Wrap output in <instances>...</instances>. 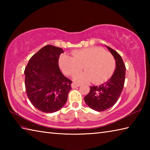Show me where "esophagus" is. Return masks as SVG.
<instances>
[{"instance_id": "34e87169", "label": "esophagus", "mask_w": 150, "mask_h": 150, "mask_svg": "<svg viewBox=\"0 0 150 150\" xmlns=\"http://www.w3.org/2000/svg\"><path fill=\"white\" fill-rule=\"evenodd\" d=\"M79 86H80V84H75V83H74V82H73V83L71 84V88H77V87H79Z\"/></svg>"}]
</instances>
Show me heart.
<instances>
[{"label":"heart","mask_w":150,"mask_h":150,"mask_svg":"<svg viewBox=\"0 0 150 150\" xmlns=\"http://www.w3.org/2000/svg\"><path fill=\"white\" fill-rule=\"evenodd\" d=\"M71 55L62 54L59 59V68L64 74L72 77L81 71H85L75 76L79 82L92 81L100 84L108 81L115 69V60L111 53L99 47H90L74 50Z\"/></svg>","instance_id":"obj_1"}]
</instances>
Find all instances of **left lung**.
Listing matches in <instances>:
<instances>
[{
	"mask_svg": "<svg viewBox=\"0 0 150 150\" xmlns=\"http://www.w3.org/2000/svg\"><path fill=\"white\" fill-rule=\"evenodd\" d=\"M116 60V68L107 82L100 86H91L84 97L88 106L95 111H103L114 106L122 91L125 81L126 66L122 57L110 47L107 46Z\"/></svg>",
	"mask_w": 150,
	"mask_h": 150,
	"instance_id": "1",
	"label": "left lung"
}]
</instances>
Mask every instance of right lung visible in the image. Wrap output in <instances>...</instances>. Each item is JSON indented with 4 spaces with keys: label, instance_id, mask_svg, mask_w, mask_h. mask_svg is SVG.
<instances>
[{
    "label": "right lung",
    "instance_id": "obj_1",
    "mask_svg": "<svg viewBox=\"0 0 150 150\" xmlns=\"http://www.w3.org/2000/svg\"><path fill=\"white\" fill-rule=\"evenodd\" d=\"M60 47L47 45L31 57L25 68V87L31 103L44 113L59 110L66 103L72 81L59 66Z\"/></svg>",
    "mask_w": 150,
    "mask_h": 150
}]
</instances>
